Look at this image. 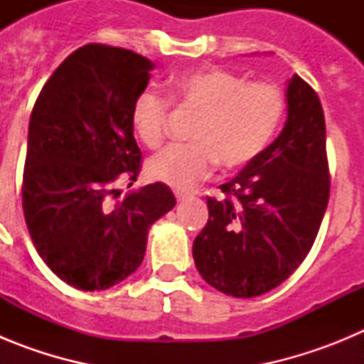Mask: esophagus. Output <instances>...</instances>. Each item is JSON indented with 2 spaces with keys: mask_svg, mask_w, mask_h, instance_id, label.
<instances>
[{
  "mask_svg": "<svg viewBox=\"0 0 364 364\" xmlns=\"http://www.w3.org/2000/svg\"><path fill=\"white\" fill-rule=\"evenodd\" d=\"M175 197H176V200H178V202H184L186 198H188V193H180V191H176V193H175Z\"/></svg>",
  "mask_w": 364,
  "mask_h": 364,
  "instance_id": "1",
  "label": "esophagus"
}]
</instances>
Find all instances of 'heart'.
I'll return each instance as SVG.
<instances>
[{
  "label": "heart",
  "instance_id": "1",
  "mask_svg": "<svg viewBox=\"0 0 364 364\" xmlns=\"http://www.w3.org/2000/svg\"><path fill=\"white\" fill-rule=\"evenodd\" d=\"M182 109L198 112L193 144H173L147 162V176L175 189H191L208 178L218 162L244 167L272 142L284 117L286 100L277 85L247 82L230 70L205 67L178 74L169 87ZM171 118V100L144 89L134 100L131 122L147 147L164 142Z\"/></svg>",
  "mask_w": 364,
  "mask_h": 364
}]
</instances>
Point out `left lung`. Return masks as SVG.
Instances as JSON below:
<instances>
[{"instance_id": "8db88e82", "label": "left lung", "mask_w": 364, "mask_h": 364, "mask_svg": "<svg viewBox=\"0 0 364 364\" xmlns=\"http://www.w3.org/2000/svg\"><path fill=\"white\" fill-rule=\"evenodd\" d=\"M288 118L275 142L208 197L210 218L193 242L208 284L231 297L277 288L306 259L330 197L326 125L317 92L294 74Z\"/></svg>"}]
</instances>
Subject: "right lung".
Segmentation results:
<instances>
[{
	"mask_svg": "<svg viewBox=\"0 0 364 364\" xmlns=\"http://www.w3.org/2000/svg\"><path fill=\"white\" fill-rule=\"evenodd\" d=\"M153 62L89 43L74 50L38 96L28 124L23 215L43 262L83 291L107 290L142 264L153 222L176 200L162 182L120 197L136 182L142 153L131 109Z\"/></svg>",
	"mask_w": 364,
	"mask_h": 364,
	"instance_id": "obj_1",
	"label": "right lung"
}]
</instances>
